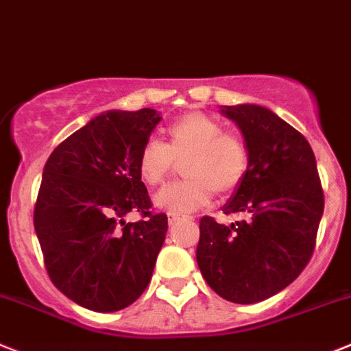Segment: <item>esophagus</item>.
Instances as JSON below:
<instances>
[{
	"instance_id": "obj_1",
	"label": "esophagus",
	"mask_w": 351,
	"mask_h": 351,
	"mask_svg": "<svg viewBox=\"0 0 351 351\" xmlns=\"http://www.w3.org/2000/svg\"><path fill=\"white\" fill-rule=\"evenodd\" d=\"M185 219V217H180V215H169L168 217V222H169V226H175V223H178L180 220H183Z\"/></svg>"
}]
</instances>
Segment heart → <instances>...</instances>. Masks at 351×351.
<instances>
[{"label":"heart","mask_w":351,"mask_h":351,"mask_svg":"<svg viewBox=\"0 0 351 351\" xmlns=\"http://www.w3.org/2000/svg\"><path fill=\"white\" fill-rule=\"evenodd\" d=\"M187 178L157 192L154 204L173 215L206 206L219 194H230L245 180L250 154L245 141L226 132L222 122L201 112L189 113L168 128V143L150 138L141 147L136 169L141 182L157 187L169 176L173 160H183Z\"/></svg>","instance_id":"heart-1"}]
</instances>
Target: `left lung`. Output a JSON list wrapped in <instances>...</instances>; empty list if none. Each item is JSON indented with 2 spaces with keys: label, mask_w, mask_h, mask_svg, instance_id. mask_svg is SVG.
I'll return each mask as SVG.
<instances>
[{
  "label": "left lung",
  "mask_w": 351,
  "mask_h": 351,
  "mask_svg": "<svg viewBox=\"0 0 351 351\" xmlns=\"http://www.w3.org/2000/svg\"><path fill=\"white\" fill-rule=\"evenodd\" d=\"M248 147L245 180L223 204L245 219L230 226L203 217L195 258L220 298L254 304L282 292L311 258L324 192L315 154L298 129L258 105L220 106Z\"/></svg>",
  "instance_id": "obj_1"
}]
</instances>
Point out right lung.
Here are the masks:
<instances>
[{
	"label": "right lung",
	"instance_id": "obj_1",
	"mask_svg": "<svg viewBox=\"0 0 351 351\" xmlns=\"http://www.w3.org/2000/svg\"><path fill=\"white\" fill-rule=\"evenodd\" d=\"M160 119L152 108L108 110L66 138L43 168L34 230L47 273L66 298L93 311L136 301L166 239L168 217L150 211L136 169ZM131 210L144 220L125 223Z\"/></svg>",
	"mask_w": 351,
	"mask_h": 351
}]
</instances>
